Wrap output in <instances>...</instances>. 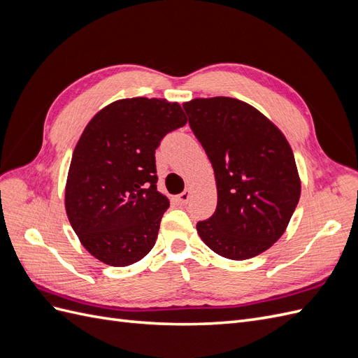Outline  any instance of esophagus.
Listing matches in <instances>:
<instances>
[{
  "label": "esophagus",
  "instance_id": "34e87169",
  "mask_svg": "<svg viewBox=\"0 0 358 358\" xmlns=\"http://www.w3.org/2000/svg\"><path fill=\"white\" fill-rule=\"evenodd\" d=\"M191 196H192V191H191V189H185L182 194H179V196L176 197V200H178L180 204H187V203L189 201Z\"/></svg>",
  "mask_w": 358,
  "mask_h": 358
}]
</instances>
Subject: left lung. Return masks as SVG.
I'll use <instances>...</instances> for the list:
<instances>
[{"mask_svg":"<svg viewBox=\"0 0 358 358\" xmlns=\"http://www.w3.org/2000/svg\"><path fill=\"white\" fill-rule=\"evenodd\" d=\"M215 171L218 204L197 224L201 241L230 259L264 252L284 234L300 199L294 154L280 129L230 96L183 103Z\"/></svg>","mask_w":358,"mask_h":358,"instance_id":"1","label":"left lung"}]
</instances>
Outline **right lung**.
Listing matches in <instances>:
<instances>
[{
    "instance_id": "1",
    "label": "right lung",
    "mask_w": 358,
    "mask_h": 358,
    "mask_svg": "<svg viewBox=\"0 0 358 358\" xmlns=\"http://www.w3.org/2000/svg\"><path fill=\"white\" fill-rule=\"evenodd\" d=\"M187 124L178 103L161 99L113 101L86 125L74 148L66 210L86 251L124 267L154 248L170 201L157 189L155 149Z\"/></svg>"
}]
</instances>
